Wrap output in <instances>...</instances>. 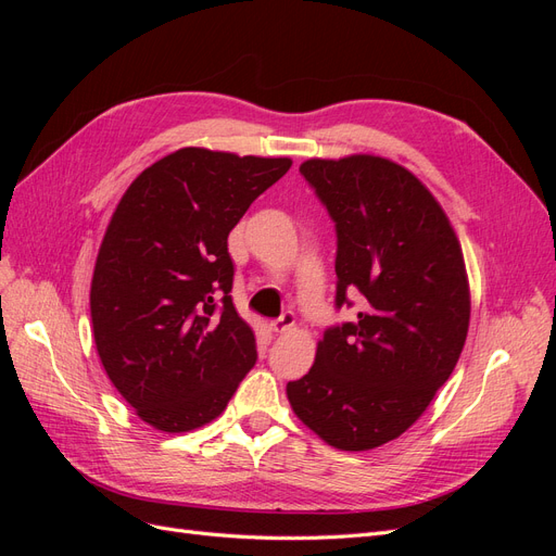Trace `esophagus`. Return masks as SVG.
Segmentation results:
<instances>
[{
	"label": "esophagus",
	"instance_id": "obj_1",
	"mask_svg": "<svg viewBox=\"0 0 556 556\" xmlns=\"http://www.w3.org/2000/svg\"><path fill=\"white\" fill-rule=\"evenodd\" d=\"M294 323H296L294 313L288 311V313H282L278 319H274V323H271V331H274V333H285V331H290V329L294 327Z\"/></svg>",
	"mask_w": 556,
	"mask_h": 556
}]
</instances>
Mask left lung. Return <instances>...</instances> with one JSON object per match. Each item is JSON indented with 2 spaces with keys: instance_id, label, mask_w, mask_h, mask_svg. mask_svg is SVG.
<instances>
[{
  "instance_id": "left-lung-1",
  "label": "left lung",
  "mask_w": 556,
  "mask_h": 556,
  "mask_svg": "<svg viewBox=\"0 0 556 556\" xmlns=\"http://www.w3.org/2000/svg\"><path fill=\"white\" fill-rule=\"evenodd\" d=\"M336 225V308L311 371L288 382L292 410L339 450H374L406 431L450 378L466 343L470 292L457 233L433 194L376 155L299 166Z\"/></svg>"
}]
</instances>
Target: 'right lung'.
Masks as SVG:
<instances>
[{
	"instance_id": "obj_1",
	"label": "right lung",
	"mask_w": 556,
	"mask_h": 556,
	"mask_svg": "<svg viewBox=\"0 0 556 556\" xmlns=\"http://www.w3.org/2000/svg\"><path fill=\"white\" fill-rule=\"evenodd\" d=\"M290 166L180 148L117 204L92 274V331L106 376L150 427L208 425L255 366V333L229 294L227 237Z\"/></svg>"
}]
</instances>
